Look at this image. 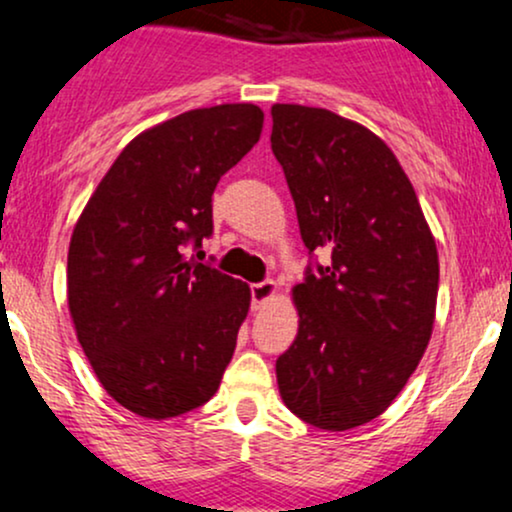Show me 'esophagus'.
Returning a JSON list of instances; mask_svg holds the SVG:
<instances>
[{
  "instance_id": "esophagus-1",
  "label": "esophagus",
  "mask_w": 512,
  "mask_h": 512,
  "mask_svg": "<svg viewBox=\"0 0 512 512\" xmlns=\"http://www.w3.org/2000/svg\"><path fill=\"white\" fill-rule=\"evenodd\" d=\"M250 296H252V305H255V308H260V305L272 301V298L276 296V284L274 281H260V284H252Z\"/></svg>"
}]
</instances>
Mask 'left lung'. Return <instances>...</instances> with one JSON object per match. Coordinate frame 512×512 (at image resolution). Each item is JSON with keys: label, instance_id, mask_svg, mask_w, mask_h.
Segmentation results:
<instances>
[{"label": "left lung", "instance_id": "obj_1", "mask_svg": "<svg viewBox=\"0 0 512 512\" xmlns=\"http://www.w3.org/2000/svg\"><path fill=\"white\" fill-rule=\"evenodd\" d=\"M308 252L293 286L298 334L276 358L284 404L305 424L349 431L390 407L419 366L436 320L438 250L414 187L383 139L325 108L272 105Z\"/></svg>", "mask_w": 512, "mask_h": 512}]
</instances>
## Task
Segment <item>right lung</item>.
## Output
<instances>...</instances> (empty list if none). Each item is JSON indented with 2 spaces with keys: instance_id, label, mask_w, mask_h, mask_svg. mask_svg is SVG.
Returning <instances> with one entry per match:
<instances>
[{
  "instance_id": "right-lung-1",
  "label": "right lung",
  "mask_w": 512,
  "mask_h": 512,
  "mask_svg": "<svg viewBox=\"0 0 512 512\" xmlns=\"http://www.w3.org/2000/svg\"><path fill=\"white\" fill-rule=\"evenodd\" d=\"M252 103L187 110L115 158L76 221L67 301L76 337L117 404L170 419L219 390L250 286L187 260L211 236L216 182L260 142Z\"/></svg>"
}]
</instances>
